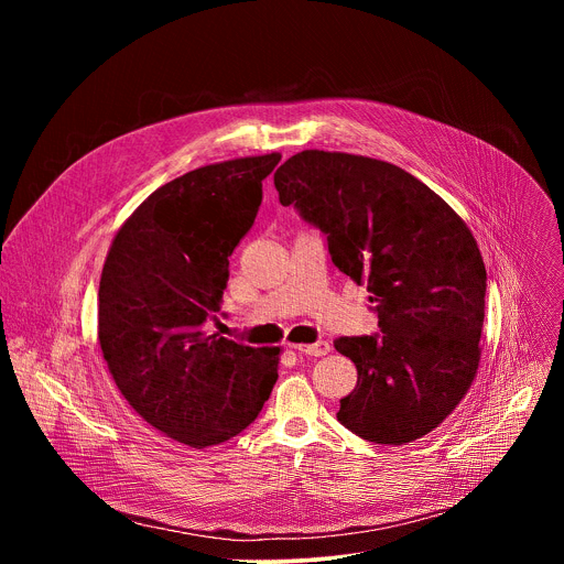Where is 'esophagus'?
I'll return each instance as SVG.
<instances>
[{
	"mask_svg": "<svg viewBox=\"0 0 564 564\" xmlns=\"http://www.w3.org/2000/svg\"><path fill=\"white\" fill-rule=\"evenodd\" d=\"M290 348L310 355V357H324L330 352V344L328 341H316V344H290Z\"/></svg>",
	"mask_w": 564,
	"mask_h": 564,
	"instance_id": "34e87169",
	"label": "esophagus"
}]
</instances>
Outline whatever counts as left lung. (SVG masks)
I'll list each match as a JSON object with an SVG mask.
<instances>
[{"mask_svg":"<svg viewBox=\"0 0 564 564\" xmlns=\"http://www.w3.org/2000/svg\"><path fill=\"white\" fill-rule=\"evenodd\" d=\"M283 207L328 234L333 263L368 283L381 335L339 337L357 386L337 420L375 444L437 429L468 392L481 348L487 270L466 223L397 165L305 149L274 174Z\"/></svg>","mask_w":564,"mask_h":564,"instance_id":"left-lung-1","label":"left lung"}]
</instances>
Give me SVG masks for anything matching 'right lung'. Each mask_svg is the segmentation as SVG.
Returning <instances> with one entry per match:
<instances>
[{"label":"right lung","mask_w":564,"mask_h":564,"mask_svg":"<svg viewBox=\"0 0 564 564\" xmlns=\"http://www.w3.org/2000/svg\"><path fill=\"white\" fill-rule=\"evenodd\" d=\"M281 153L223 160L158 187L120 225L98 290V341L129 406L192 448L231 440L261 413L281 348H252L203 321Z\"/></svg>","instance_id":"obj_1"}]
</instances>
